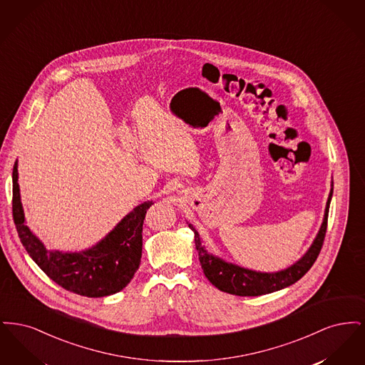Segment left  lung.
Listing matches in <instances>:
<instances>
[{
	"instance_id": "obj_1",
	"label": "left lung",
	"mask_w": 365,
	"mask_h": 365,
	"mask_svg": "<svg viewBox=\"0 0 365 365\" xmlns=\"http://www.w3.org/2000/svg\"><path fill=\"white\" fill-rule=\"evenodd\" d=\"M332 190L334 189L331 187L330 195H329L327 205H326V212H324V220L319 230V234L316 235V238L313 241L312 246L292 267L278 271V272L268 274V272H257V271L246 269V268L227 262V261L210 255L201 242L200 234L195 231L194 227L189 225L191 230L194 231V242H195L198 259H200L201 268L204 269L205 277L219 290L228 293V294L241 295V297L269 294V293L282 290V289L293 284L297 280H299L311 269L313 262L316 261L320 250H322L326 231H327V219H329Z\"/></svg>"
}]
</instances>
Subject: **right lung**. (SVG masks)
I'll use <instances>...</instances> for the list:
<instances>
[{"mask_svg":"<svg viewBox=\"0 0 365 365\" xmlns=\"http://www.w3.org/2000/svg\"><path fill=\"white\" fill-rule=\"evenodd\" d=\"M12 215L20 242L35 264L63 289L98 298L123 290L138 269L142 257V226L152 201L130 212L103 241L79 253L46 250L24 223L18 183V161L12 173Z\"/></svg>","mask_w":365,"mask_h":365,"instance_id":"1","label":"right lung"}]
</instances>
